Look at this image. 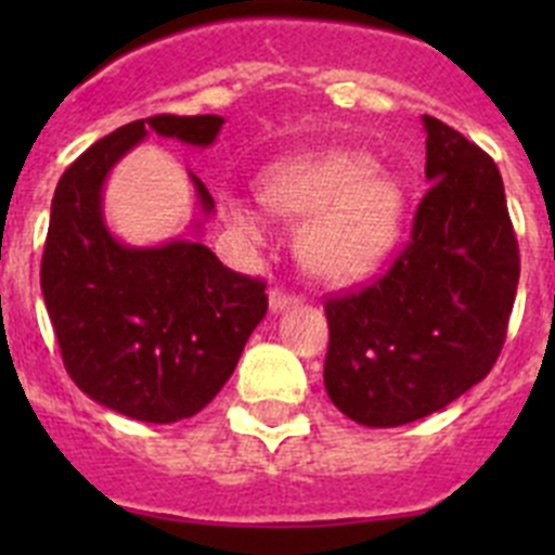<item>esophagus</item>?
<instances>
[{"mask_svg":"<svg viewBox=\"0 0 555 555\" xmlns=\"http://www.w3.org/2000/svg\"><path fill=\"white\" fill-rule=\"evenodd\" d=\"M300 297L294 292H288V288L283 286H272L269 288V306H272V311H283L286 306H292V302H297Z\"/></svg>","mask_w":555,"mask_h":555,"instance_id":"34e87169","label":"esophagus"}]
</instances>
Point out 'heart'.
Segmentation results:
<instances>
[{"label": "heart", "instance_id": "b5f03b06", "mask_svg": "<svg viewBox=\"0 0 555 555\" xmlns=\"http://www.w3.org/2000/svg\"><path fill=\"white\" fill-rule=\"evenodd\" d=\"M361 152L283 160L261 178V199L278 217L302 219L297 255L322 281L350 283L375 272L403 224V194ZM222 217L247 242L267 238V217L244 197H224Z\"/></svg>", "mask_w": 555, "mask_h": 555}]
</instances>
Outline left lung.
Here are the masks:
<instances>
[{
	"instance_id": "obj_1",
	"label": "left lung",
	"mask_w": 555,
	"mask_h": 555,
	"mask_svg": "<svg viewBox=\"0 0 555 555\" xmlns=\"http://www.w3.org/2000/svg\"><path fill=\"white\" fill-rule=\"evenodd\" d=\"M428 191L386 272L325 300V389L366 428L442 411L489 375L506 341L519 247L487 152L425 116Z\"/></svg>"
}]
</instances>
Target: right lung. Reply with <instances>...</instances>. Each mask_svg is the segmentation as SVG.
Masks as SVG:
<instances>
[{
  "mask_svg": "<svg viewBox=\"0 0 555 555\" xmlns=\"http://www.w3.org/2000/svg\"><path fill=\"white\" fill-rule=\"evenodd\" d=\"M222 125L175 113L130 121L88 146L52 199L41 292L63 366L91 400L141 423H178L219 395L267 313V281L233 272L199 242L119 244L102 222V180L146 130L208 146Z\"/></svg>",
  "mask_w": 555,
  "mask_h": 555,
  "instance_id": "add662e5",
  "label": "right lung"
}]
</instances>
